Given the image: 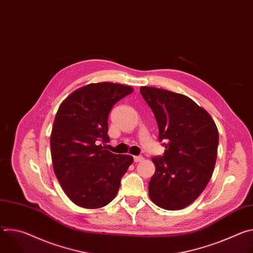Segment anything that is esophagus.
<instances>
[{
	"mask_svg": "<svg viewBox=\"0 0 253 253\" xmlns=\"http://www.w3.org/2000/svg\"><path fill=\"white\" fill-rule=\"evenodd\" d=\"M144 160V158L142 157V156H134V162H141V161H143Z\"/></svg>",
	"mask_w": 253,
	"mask_h": 253,
	"instance_id": "1",
	"label": "esophagus"
}]
</instances>
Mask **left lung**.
Instances as JSON below:
<instances>
[{
    "label": "left lung",
    "instance_id": "1",
    "mask_svg": "<svg viewBox=\"0 0 253 253\" xmlns=\"http://www.w3.org/2000/svg\"><path fill=\"white\" fill-rule=\"evenodd\" d=\"M140 93L151 108L164 155L153 157L155 173L148 186L159 207L179 210L191 204L212 176L218 146V130L209 113L189 97L144 86Z\"/></svg>",
    "mask_w": 253,
    "mask_h": 253
}]
</instances>
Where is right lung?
Wrapping results in <instances>:
<instances>
[{
	"label": "right lung",
	"mask_w": 253,
	"mask_h": 253,
	"mask_svg": "<svg viewBox=\"0 0 253 253\" xmlns=\"http://www.w3.org/2000/svg\"><path fill=\"white\" fill-rule=\"evenodd\" d=\"M133 88L117 83H92L71 93L60 105L51 133L54 172L66 195L78 206L95 209L117 195L121 178L133 163L100 142H109L108 116Z\"/></svg>",
	"instance_id": "add662e5"
}]
</instances>
